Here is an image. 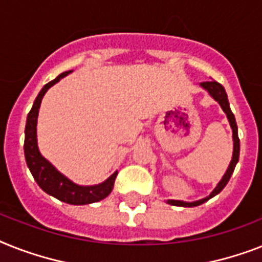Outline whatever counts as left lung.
<instances>
[{"label":"left lung","instance_id":"obj_1","mask_svg":"<svg viewBox=\"0 0 262 262\" xmlns=\"http://www.w3.org/2000/svg\"><path fill=\"white\" fill-rule=\"evenodd\" d=\"M201 86L203 89L210 93L214 99H215L218 103L221 105V107L223 109V112L226 113L227 118H229V122H230V126L233 129V141H234V150H233V159H231V163L227 168L226 173L223 175L222 180L218 183V186L215 187V190L212 191L210 193V196L205 198V199H201V201H196V202H192V203H187V202H182V201H168V203L172 206H180V207H195V206H199L202 203H205L207 202L208 199H211L212 196H215L216 193H220L221 191L225 188V186L227 184V182L230 180L231 175H233V172H234V168L238 163V159H239V138H238V129H237V122H235V118H234V114L233 112L230 110V106H229V101H227V95H226V91L223 89V86L221 83L215 82V80H211V82H202Z\"/></svg>","mask_w":262,"mask_h":262}]
</instances>
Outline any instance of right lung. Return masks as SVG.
Masks as SVG:
<instances>
[{
  "label": "right lung",
  "mask_w": 262,
  "mask_h": 262,
  "mask_svg": "<svg viewBox=\"0 0 262 262\" xmlns=\"http://www.w3.org/2000/svg\"><path fill=\"white\" fill-rule=\"evenodd\" d=\"M70 71L63 72L56 79L47 83L33 102L31 112L28 114L27 125H25V160H27L28 168H29L32 176L35 178L36 183L39 184V187L44 192L52 195L59 201L69 203V205H90V203L105 199L112 192L113 187H114V180L117 178V172H114L106 182L98 184V186H78L67 179L66 176L61 175L60 172L56 171L54 165L40 155L39 148H37V140H36V124H37V114H39L42 97L51 86H54L55 83L59 82Z\"/></svg>",
  "instance_id": "obj_1"
}]
</instances>
